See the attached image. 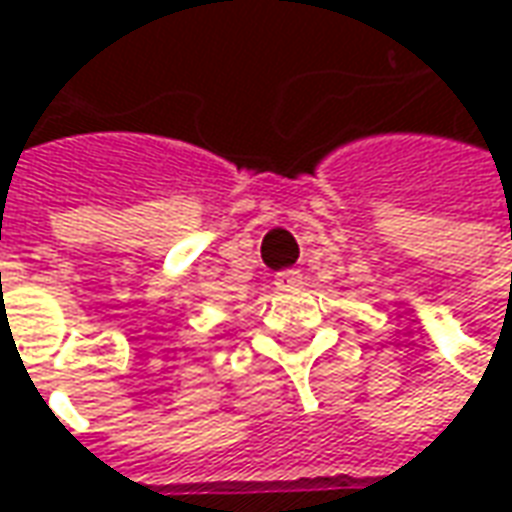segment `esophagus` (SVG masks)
Wrapping results in <instances>:
<instances>
[{
  "label": "esophagus",
  "instance_id": "1",
  "mask_svg": "<svg viewBox=\"0 0 512 512\" xmlns=\"http://www.w3.org/2000/svg\"><path fill=\"white\" fill-rule=\"evenodd\" d=\"M274 285H277V290H296L301 285V271H296V268L279 271L274 277Z\"/></svg>",
  "mask_w": 512,
  "mask_h": 512
}]
</instances>
